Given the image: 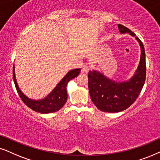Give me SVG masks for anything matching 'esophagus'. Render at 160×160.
Masks as SVG:
<instances>
[{
    "mask_svg": "<svg viewBox=\"0 0 160 160\" xmlns=\"http://www.w3.org/2000/svg\"><path fill=\"white\" fill-rule=\"evenodd\" d=\"M89 70H90V67H89L88 65H83L82 67L81 72L83 74H88Z\"/></svg>",
    "mask_w": 160,
    "mask_h": 160,
    "instance_id": "esophagus-1",
    "label": "esophagus"
}]
</instances>
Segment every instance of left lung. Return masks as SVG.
I'll use <instances>...</instances> for the list:
<instances>
[{
  "label": "left lung",
  "instance_id": "obj_1",
  "mask_svg": "<svg viewBox=\"0 0 160 160\" xmlns=\"http://www.w3.org/2000/svg\"><path fill=\"white\" fill-rule=\"evenodd\" d=\"M118 30L121 33H128L135 38L139 42L141 55L135 74L127 81L116 82L96 70L88 72L91 99L96 107L103 112H121L130 107L139 96L146 80V54L143 44L127 27L119 24Z\"/></svg>",
  "mask_w": 160,
  "mask_h": 160
}]
</instances>
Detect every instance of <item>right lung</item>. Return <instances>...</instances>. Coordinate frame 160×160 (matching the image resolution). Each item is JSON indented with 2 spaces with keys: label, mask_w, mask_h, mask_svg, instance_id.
I'll use <instances>...</instances> for the list:
<instances>
[{
  "label": "right lung",
  "mask_w": 160,
  "mask_h": 160,
  "mask_svg": "<svg viewBox=\"0 0 160 160\" xmlns=\"http://www.w3.org/2000/svg\"><path fill=\"white\" fill-rule=\"evenodd\" d=\"M80 70L81 69H75L69 71L55 86L52 92L49 93L45 98L39 100L29 99L21 91L17 82L14 66L13 67V79L18 94L25 105L34 111L45 114L57 112L63 107L67 100V83L72 79L78 76Z\"/></svg>",
  "instance_id": "1"
}]
</instances>
